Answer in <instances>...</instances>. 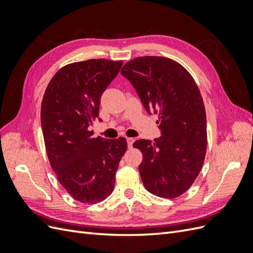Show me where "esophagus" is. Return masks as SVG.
I'll use <instances>...</instances> for the list:
<instances>
[{
  "instance_id": "esophagus-1",
  "label": "esophagus",
  "mask_w": 253,
  "mask_h": 253,
  "mask_svg": "<svg viewBox=\"0 0 253 253\" xmlns=\"http://www.w3.org/2000/svg\"><path fill=\"white\" fill-rule=\"evenodd\" d=\"M126 141H127V147L131 149L133 147V143H134L135 139L134 138H126Z\"/></svg>"
}]
</instances>
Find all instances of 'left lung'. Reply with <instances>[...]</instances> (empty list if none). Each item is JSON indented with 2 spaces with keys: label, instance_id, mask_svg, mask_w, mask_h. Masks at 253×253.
<instances>
[{
  "label": "left lung",
  "instance_id": "obj_1",
  "mask_svg": "<svg viewBox=\"0 0 253 253\" xmlns=\"http://www.w3.org/2000/svg\"><path fill=\"white\" fill-rule=\"evenodd\" d=\"M121 75L132 83L148 114L159 117L162 136L133 144L143 155L139 173L144 188L159 197H177L194 182L206 156L201 91L186 68L165 57L135 58L122 67Z\"/></svg>",
  "mask_w": 253,
  "mask_h": 253
}]
</instances>
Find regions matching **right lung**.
<instances>
[{
  "mask_svg": "<svg viewBox=\"0 0 253 253\" xmlns=\"http://www.w3.org/2000/svg\"><path fill=\"white\" fill-rule=\"evenodd\" d=\"M122 61L90 59L68 64L48 83L41 105L45 148L52 170L73 198L96 204L110 196L126 138L105 139L89 131L99 118L103 91ZM99 120H101L99 118Z\"/></svg>",
  "mask_w": 253,
  "mask_h": 253,
  "instance_id": "1",
  "label": "right lung"
}]
</instances>
